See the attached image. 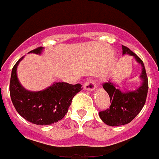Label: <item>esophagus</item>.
Here are the masks:
<instances>
[{
  "label": "esophagus",
  "instance_id": "esophagus-1",
  "mask_svg": "<svg viewBox=\"0 0 159 159\" xmlns=\"http://www.w3.org/2000/svg\"><path fill=\"white\" fill-rule=\"evenodd\" d=\"M84 89L88 90V91H93L97 88V86H96V84L93 81L91 80H89L84 83Z\"/></svg>",
  "mask_w": 159,
  "mask_h": 159
}]
</instances>
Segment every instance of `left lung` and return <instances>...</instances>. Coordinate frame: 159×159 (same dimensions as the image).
<instances>
[{
  "label": "left lung",
  "mask_w": 159,
  "mask_h": 159,
  "mask_svg": "<svg viewBox=\"0 0 159 159\" xmlns=\"http://www.w3.org/2000/svg\"><path fill=\"white\" fill-rule=\"evenodd\" d=\"M122 55L133 56L141 65V85L132 91H121L111 80L103 84V89L108 93L111 104L108 109L99 112V116L105 124L111 126H119L130 123L141 111L145 103L148 84L144 62L132 51L122 45Z\"/></svg>",
  "instance_id": "obj_1"
}]
</instances>
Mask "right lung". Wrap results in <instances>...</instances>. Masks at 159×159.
I'll list each match as a JSON object with an SVG mask.
<instances>
[{
    "label": "right lung",
    "instance_id": "add662e5",
    "mask_svg": "<svg viewBox=\"0 0 159 159\" xmlns=\"http://www.w3.org/2000/svg\"><path fill=\"white\" fill-rule=\"evenodd\" d=\"M43 47L29 53L41 54ZM24 58L14 66L10 83V94L15 108L25 120L36 125H47L57 122L67 113L74 96L80 91L81 84L56 82L41 91H29L21 85L17 77V67Z\"/></svg>",
    "mask_w": 159,
    "mask_h": 159
}]
</instances>
